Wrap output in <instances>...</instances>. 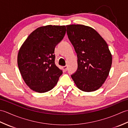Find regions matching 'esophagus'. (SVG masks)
<instances>
[{
  "label": "esophagus",
  "instance_id": "1",
  "mask_svg": "<svg viewBox=\"0 0 128 128\" xmlns=\"http://www.w3.org/2000/svg\"><path fill=\"white\" fill-rule=\"evenodd\" d=\"M68 69V66H62V70H63L64 72H66Z\"/></svg>",
  "mask_w": 128,
  "mask_h": 128
}]
</instances>
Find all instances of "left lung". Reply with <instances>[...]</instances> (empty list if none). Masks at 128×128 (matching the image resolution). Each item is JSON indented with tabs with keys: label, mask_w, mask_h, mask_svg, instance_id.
I'll return each instance as SVG.
<instances>
[{
	"label": "left lung",
	"mask_w": 128,
	"mask_h": 128,
	"mask_svg": "<svg viewBox=\"0 0 128 128\" xmlns=\"http://www.w3.org/2000/svg\"><path fill=\"white\" fill-rule=\"evenodd\" d=\"M67 34L78 56V69L72 75L80 90L92 92L102 86L108 76L112 56L107 43L93 28L67 25Z\"/></svg>",
	"instance_id": "1"
}]
</instances>
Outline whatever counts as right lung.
Wrapping results in <instances>:
<instances>
[{"label": "right lung", "instance_id": "add662e5", "mask_svg": "<svg viewBox=\"0 0 128 128\" xmlns=\"http://www.w3.org/2000/svg\"><path fill=\"white\" fill-rule=\"evenodd\" d=\"M66 26L47 25L35 30L18 50V65L26 84L38 92L50 91L62 72L55 64L54 50L66 33Z\"/></svg>", "mask_w": 128, "mask_h": 128}]
</instances>
